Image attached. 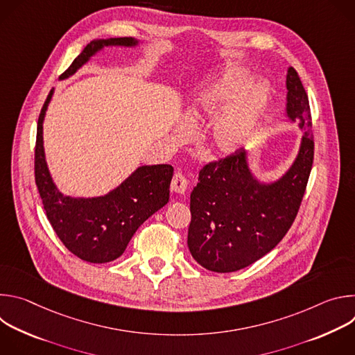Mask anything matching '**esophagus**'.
<instances>
[{"instance_id": "esophagus-1", "label": "esophagus", "mask_w": 355, "mask_h": 355, "mask_svg": "<svg viewBox=\"0 0 355 355\" xmlns=\"http://www.w3.org/2000/svg\"><path fill=\"white\" fill-rule=\"evenodd\" d=\"M187 187H188V180L181 173H175L170 184L171 191H174L175 193H184L187 191Z\"/></svg>"}]
</instances>
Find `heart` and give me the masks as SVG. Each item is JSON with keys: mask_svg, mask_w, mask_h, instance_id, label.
Wrapping results in <instances>:
<instances>
[{"mask_svg": "<svg viewBox=\"0 0 355 355\" xmlns=\"http://www.w3.org/2000/svg\"><path fill=\"white\" fill-rule=\"evenodd\" d=\"M247 81L248 73L243 67L227 66L199 92L196 101L199 114L215 116L230 107L211 133L209 146L218 155L236 153L257 133L270 89L261 81L245 88Z\"/></svg>", "mask_w": 355, "mask_h": 355, "instance_id": "b5f03b06", "label": "heart"}]
</instances>
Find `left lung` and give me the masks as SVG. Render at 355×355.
<instances>
[{"label":"left lung","mask_w":355,"mask_h":355,"mask_svg":"<svg viewBox=\"0 0 355 355\" xmlns=\"http://www.w3.org/2000/svg\"><path fill=\"white\" fill-rule=\"evenodd\" d=\"M286 89V114L305 133L284 177L260 182L240 150L199 171L191 192L188 247L195 261L209 271L233 272L260 260L284 239L297 215L315 141L309 98L293 67L288 69Z\"/></svg>","instance_id":"left-lung-1"}]
</instances>
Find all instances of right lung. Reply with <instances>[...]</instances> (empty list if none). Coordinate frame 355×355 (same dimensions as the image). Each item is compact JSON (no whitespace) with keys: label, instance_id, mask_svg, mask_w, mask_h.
I'll use <instances>...</instances> for the list:
<instances>
[{"label":"right lung","instance_id":"right-lung-1","mask_svg":"<svg viewBox=\"0 0 355 355\" xmlns=\"http://www.w3.org/2000/svg\"><path fill=\"white\" fill-rule=\"evenodd\" d=\"M132 37L89 42L60 76L74 74L104 46H135ZM53 89L49 92L37 119L35 146V181L46 216L58 237L78 259L103 264L116 260L139 226L163 208L170 198L174 168L170 164L141 166L116 189L98 198H71L58 191L49 174L43 151L42 123Z\"/></svg>","mask_w":355,"mask_h":355}]
</instances>
